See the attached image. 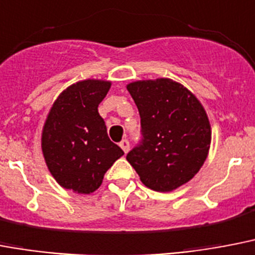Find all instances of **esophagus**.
<instances>
[{
  "label": "esophagus",
  "mask_w": 255,
  "mask_h": 255,
  "mask_svg": "<svg viewBox=\"0 0 255 255\" xmlns=\"http://www.w3.org/2000/svg\"><path fill=\"white\" fill-rule=\"evenodd\" d=\"M120 147L122 148V150H124V152H128L129 151V148H130V143H129V140L128 139H122L121 142H120Z\"/></svg>",
  "instance_id": "1"
}]
</instances>
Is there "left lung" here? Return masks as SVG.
<instances>
[{"label":"left lung","mask_w":255,"mask_h":255,"mask_svg":"<svg viewBox=\"0 0 255 255\" xmlns=\"http://www.w3.org/2000/svg\"><path fill=\"white\" fill-rule=\"evenodd\" d=\"M128 91L139 112L142 138L126 159L140 182L158 192L189 182L207 159L211 144L203 105L170 79L135 81Z\"/></svg>","instance_id":"1"}]
</instances>
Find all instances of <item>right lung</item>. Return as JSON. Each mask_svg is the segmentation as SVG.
<instances>
[{
  "label": "right lung",
  "mask_w": 255,
  "mask_h": 255,
  "mask_svg": "<svg viewBox=\"0 0 255 255\" xmlns=\"http://www.w3.org/2000/svg\"><path fill=\"white\" fill-rule=\"evenodd\" d=\"M109 88V81H79L60 93L51 108L42 133V150L51 175L63 188L93 192L112 164L124 155L108 137L97 109Z\"/></svg>",
  "instance_id": "1"
}]
</instances>
